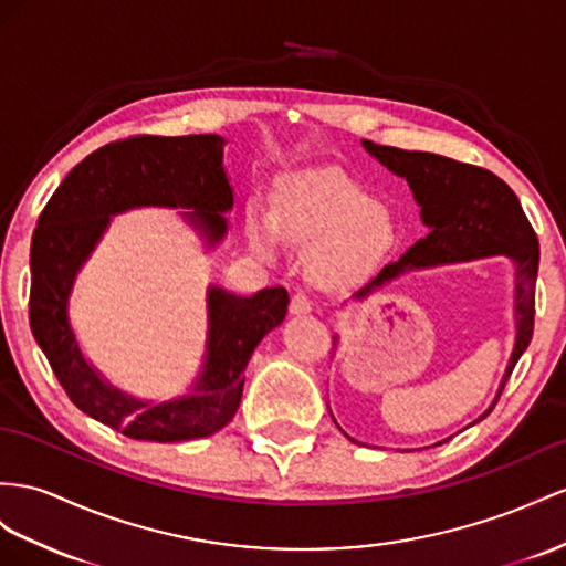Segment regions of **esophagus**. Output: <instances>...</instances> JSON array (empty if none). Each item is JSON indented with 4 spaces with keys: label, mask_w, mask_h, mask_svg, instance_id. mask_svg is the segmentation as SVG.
I'll list each match as a JSON object with an SVG mask.
<instances>
[{
    "label": "esophagus",
    "mask_w": 566,
    "mask_h": 566,
    "mask_svg": "<svg viewBox=\"0 0 566 566\" xmlns=\"http://www.w3.org/2000/svg\"><path fill=\"white\" fill-rule=\"evenodd\" d=\"M311 311H313V306H311V298L306 294H294L292 301H289V313L292 315H306Z\"/></svg>",
    "instance_id": "34e87169"
}]
</instances>
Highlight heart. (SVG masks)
I'll use <instances>...</instances> for the list:
<instances>
[{"label": "heart", "instance_id": "heart-1", "mask_svg": "<svg viewBox=\"0 0 566 566\" xmlns=\"http://www.w3.org/2000/svg\"><path fill=\"white\" fill-rule=\"evenodd\" d=\"M253 249L272 255L277 237L306 251V274L321 289H349L392 251V212L337 169L298 171L284 179L272 214L249 210Z\"/></svg>", "mask_w": 566, "mask_h": 566}]
</instances>
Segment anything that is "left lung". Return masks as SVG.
Returning <instances> with one entry per match:
<instances>
[{
    "label": "left lung",
    "instance_id": "obj_1",
    "mask_svg": "<svg viewBox=\"0 0 566 566\" xmlns=\"http://www.w3.org/2000/svg\"><path fill=\"white\" fill-rule=\"evenodd\" d=\"M364 148L382 167L397 177L407 179L416 206L421 208V222L428 227V237L416 241L397 263L385 265L375 277L352 296L364 301L385 284L399 280L403 272L428 270L452 263H469L478 258L504 255L514 268V346L506 360L495 401L504 382L516 366V360L528 349L533 337L535 315V277H538V237L526 220L516 193L495 174L457 163L442 155L399 150L389 145L364 140ZM346 303V301H344ZM339 335H335V346ZM495 401L475 418V426L495 407ZM335 421V418H332ZM337 423V421H335ZM346 434V432H344ZM349 438V434H346ZM356 442L354 438H349ZM449 440V438H447ZM442 440V442H447ZM438 442V444H442Z\"/></svg>",
    "mask_w": 566,
    "mask_h": 566
}]
</instances>
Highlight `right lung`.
I'll return each mask as SVG.
<instances>
[{
	"instance_id": "obj_1",
	"label": "right lung",
	"mask_w": 566,
	"mask_h": 566,
	"mask_svg": "<svg viewBox=\"0 0 566 566\" xmlns=\"http://www.w3.org/2000/svg\"><path fill=\"white\" fill-rule=\"evenodd\" d=\"M227 140L202 136H136L91 153L69 171L42 210L31 243V329L69 399L95 421L132 440L184 442L222 430L237 416L243 370L268 332L280 327L284 286L253 296L208 284V332L200 370L184 395L155 401L112 385L85 358L71 327L69 301L83 265L114 214L138 208L188 210L181 220L214 251L229 231L234 188L224 169Z\"/></svg>"
}]
</instances>
